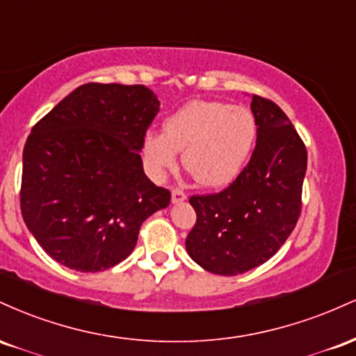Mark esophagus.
Segmentation results:
<instances>
[{
	"mask_svg": "<svg viewBox=\"0 0 356 356\" xmlns=\"http://www.w3.org/2000/svg\"><path fill=\"white\" fill-rule=\"evenodd\" d=\"M186 192H184L182 189H179V187H175V189H172V202H182L186 201Z\"/></svg>",
	"mask_w": 356,
	"mask_h": 356,
	"instance_id": "esophagus-1",
	"label": "esophagus"
}]
</instances>
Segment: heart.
<instances>
[{
  "label": "heart",
  "mask_w": 356,
  "mask_h": 356,
  "mask_svg": "<svg viewBox=\"0 0 356 356\" xmlns=\"http://www.w3.org/2000/svg\"><path fill=\"white\" fill-rule=\"evenodd\" d=\"M257 125L243 105L195 100L164 122V134L144 138V157L155 175L175 169L179 152L195 182L218 187L234 181L256 144Z\"/></svg>",
  "instance_id": "b5f03b06"
}]
</instances>
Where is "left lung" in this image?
Masks as SVG:
<instances>
[{
    "label": "left lung",
    "instance_id": "1",
    "mask_svg": "<svg viewBox=\"0 0 356 356\" xmlns=\"http://www.w3.org/2000/svg\"><path fill=\"white\" fill-rule=\"evenodd\" d=\"M251 110L257 137L248 165L224 191L189 197L197 219L186 249L214 275L236 276L266 263L301 214L305 142L273 100L252 95Z\"/></svg>",
    "mask_w": 356,
    "mask_h": 356
}]
</instances>
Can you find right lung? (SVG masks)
I'll use <instances>...</instances> for the list:
<instances>
[{
    "label": "right lung",
    "mask_w": 356,
    "mask_h": 356,
    "mask_svg": "<svg viewBox=\"0 0 356 356\" xmlns=\"http://www.w3.org/2000/svg\"><path fill=\"white\" fill-rule=\"evenodd\" d=\"M159 100L145 85L85 83L31 129L19 206L38 244L63 266L97 273L136 248L142 222L170 202L140 152Z\"/></svg>",
    "instance_id": "1"
}]
</instances>
